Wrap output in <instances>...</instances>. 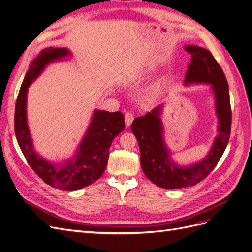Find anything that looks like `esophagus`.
<instances>
[{
  "label": "esophagus",
  "instance_id": "obj_1",
  "mask_svg": "<svg viewBox=\"0 0 252 252\" xmlns=\"http://www.w3.org/2000/svg\"><path fill=\"white\" fill-rule=\"evenodd\" d=\"M133 119H134L133 114L131 112H126V114H125V125H126V127H129L131 125Z\"/></svg>",
  "mask_w": 252,
  "mask_h": 252
}]
</instances>
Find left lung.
<instances>
[{"instance_id": "8db88e82", "label": "left lung", "mask_w": 252, "mask_h": 252, "mask_svg": "<svg viewBox=\"0 0 252 252\" xmlns=\"http://www.w3.org/2000/svg\"><path fill=\"white\" fill-rule=\"evenodd\" d=\"M185 50L191 55V62L184 83L187 85L210 84L216 97L219 134L207 157L199 163L181 167L170 159V152L163 139V125L159 119L162 106L134 119L131 130L140 146L142 169L152 183L165 189L193 186L207 177L223 156L231 130L229 88L223 69L209 50L199 46H186Z\"/></svg>"}]
</instances>
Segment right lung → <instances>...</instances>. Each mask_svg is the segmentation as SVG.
<instances>
[{
  "mask_svg": "<svg viewBox=\"0 0 252 252\" xmlns=\"http://www.w3.org/2000/svg\"><path fill=\"white\" fill-rule=\"evenodd\" d=\"M68 55L69 51L65 48H45L30 65L17 98L14 132L29 166L46 184L64 191H74L93 184L102 177L108 162V149L113 139L124 130L125 122L121 111L94 110L86 134L73 158L56 164L47 162L36 154L27 125V90L46 65Z\"/></svg>",
  "mask_w": 252,
  "mask_h": 252,
  "instance_id": "add662e5",
  "label": "right lung"
}]
</instances>
